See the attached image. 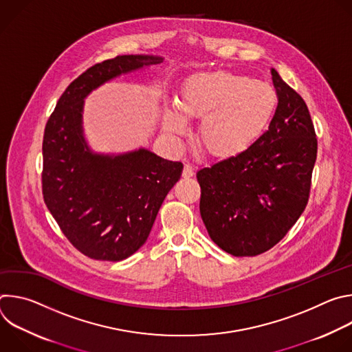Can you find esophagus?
<instances>
[{
  "label": "esophagus",
  "instance_id": "obj_1",
  "mask_svg": "<svg viewBox=\"0 0 352 352\" xmlns=\"http://www.w3.org/2000/svg\"><path fill=\"white\" fill-rule=\"evenodd\" d=\"M193 174H195V168H193L190 164H185V166H184V171H182L184 178H189V177H192Z\"/></svg>",
  "mask_w": 352,
  "mask_h": 352
}]
</instances>
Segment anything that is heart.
Instances as JSON below:
<instances>
[{"label": "heart", "mask_w": 352, "mask_h": 352, "mask_svg": "<svg viewBox=\"0 0 352 352\" xmlns=\"http://www.w3.org/2000/svg\"><path fill=\"white\" fill-rule=\"evenodd\" d=\"M277 104V91L266 82L226 71L199 72L184 82L179 109L167 107L163 125L167 132L184 136L186 118H202L200 144L214 157L230 159L262 138Z\"/></svg>", "instance_id": "1"}]
</instances>
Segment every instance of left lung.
Returning a JSON list of instances; mask_svg holds the SVG:
<instances>
[{"mask_svg":"<svg viewBox=\"0 0 352 352\" xmlns=\"http://www.w3.org/2000/svg\"><path fill=\"white\" fill-rule=\"evenodd\" d=\"M277 111L246 152L196 173L200 216L212 241L232 256H256L278 243L304 213L318 155L304 98L272 69Z\"/></svg>","mask_w":352,"mask_h":352,"instance_id":"1","label":"left lung"}]
</instances>
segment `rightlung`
Listing matches in <instances>:
<instances>
[{"mask_svg":"<svg viewBox=\"0 0 352 352\" xmlns=\"http://www.w3.org/2000/svg\"><path fill=\"white\" fill-rule=\"evenodd\" d=\"M162 61L118 56L90 67L65 89L45 124L44 202L68 241L91 259L118 262L136 252L184 166L146 148L93 153L83 138V98L104 82Z\"/></svg>","mask_w":352,"mask_h":352,"instance_id":"obj_1","label":"right lung"}]
</instances>
